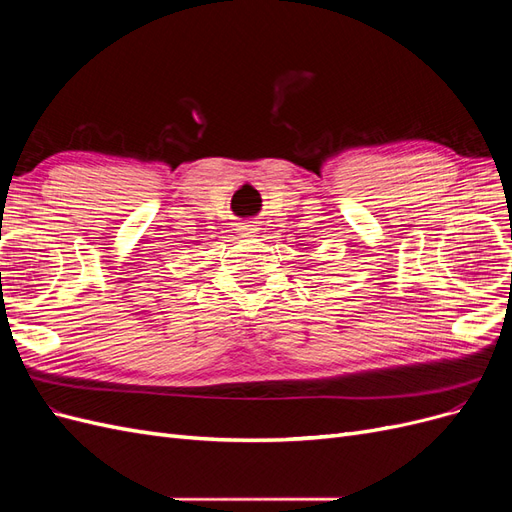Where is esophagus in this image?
Here are the masks:
<instances>
[{"label":"esophagus","instance_id":"1","mask_svg":"<svg viewBox=\"0 0 512 512\" xmlns=\"http://www.w3.org/2000/svg\"><path fill=\"white\" fill-rule=\"evenodd\" d=\"M239 230L243 237H258L260 235V228L256 226V222H245L243 226H239Z\"/></svg>","mask_w":512,"mask_h":512}]
</instances>
